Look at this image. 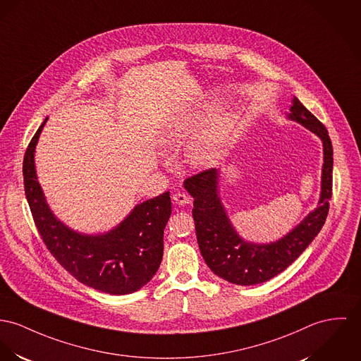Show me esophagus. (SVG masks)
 I'll return each mask as SVG.
<instances>
[{
  "instance_id": "obj_1",
  "label": "esophagus",
  "mask_w": 361,
  "mask_h": 361,
  "mask_svg": "<svg viewBox=\"0 0 361 361\" xmlns=\"http://www.w3.org/2000/svg\"><path fill=\"white\" fill-rule=\"evenodd\" d=\"M173 200L180 206H185L191 202V197L185 194H176L173 195Z\"/></svg>"
}]
</instances>
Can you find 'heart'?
<instances>
[{"label": "heart", "mask_w": 361, "mask_h": 361, "mask_svg": "<svg viewBox=\"0 0 361 361\" xmlns=\"http://www.w3.org/2000/svg\"><path fill=\"white\" fill-rule=\"evenodd\" d=\"M216 117L217 110L214 107L203 106L194 114L169 123L164 140L185 141L197 137L188 148V162L195 167L214 166L226 157L238 133L235 119L220 116L216 120Z\"/></svg>", "instance_id": "obj_1"}]
</instances>
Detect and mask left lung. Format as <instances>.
I'll return each mask as SVG.
<instances>
[{
    "instance_id": "8db88e82",
    "label": "left lung",
    "mask_w": 361,
    "mask_h": 361,
    "mask_svg": "<svg viewBox=\"0 0 361 361\" xmlns=\"http://www.w3.org/2000/svg\"><path fill=\"white\" fill-rule=\"evenodd\" d=\"M287 118L305 126L323 142L322 191L317 207L287 235L271 243L245 240L228 217L220 196V169H209L187 178L184 188L194 197L195 231L200 254L220 278L252 286L278 276L312 243L323 228L333 195V144L326 126L294 97Z\"/></svg>"
}]
</instances>
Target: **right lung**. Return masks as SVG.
<instances>
[{"label": "right lung", "mask_w": 361, "mask_h": 361, "mask_svg": "<svg viewBox=\"0 0 361 361\" xmlns=\"http://www.w3.org/2000/svg\"><path fill=\"white\" fill-rule=\"evenodd\" d=\"M47 121L30 141L23 159L25 192L44 243L57 262L85 286L111 295L137 291L161 265L164 231L171 214L170 194L136 204L109 232L87 235L71 229L54 214L37 178L35 147Z\"/></svg>", "instance_id": "add662e5"}]
</instances>
